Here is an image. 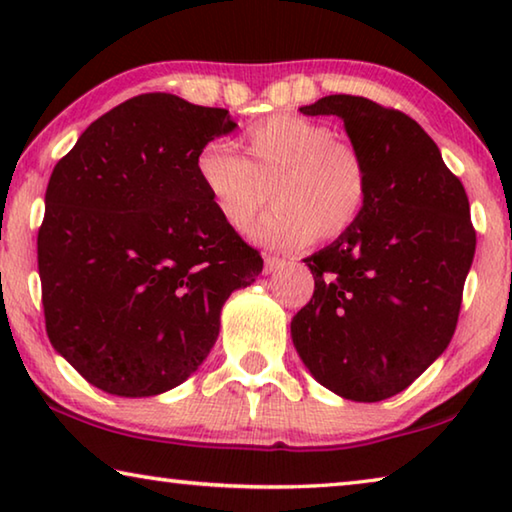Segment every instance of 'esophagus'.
<instances>
[{"label": "esophagus", "instance_id": "esophagus-1", "mask_svg": "<svg viewBox=\"0 0 512 512\" xmlns=\"http://www.w3.org/2000/svg\"><path fill=\"white\" fill-rule=\"evenodd\" d=\"M284 259L282 257H275V255H266L264 257V273L266 275H271V273H275V271H280V268H284Z\"/></svg>", "mask_w": 512, "mask_h": 512}]
</instances>
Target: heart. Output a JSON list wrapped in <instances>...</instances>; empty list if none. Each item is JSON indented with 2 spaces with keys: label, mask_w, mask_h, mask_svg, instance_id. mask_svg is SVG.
<instances>
[{
  "label": "heart",
  "mask_w": 512,
  "mask_h": 512,
  "mask_svg": "<svg viewBox=\"0 0 512 512\" xmlns=\"http://www.w3.org/2000/svg\"><path fill=\"white\" fill-rule=\"evenodd\" d=\"M244 155L212 142L196 155V173L216 214L244 230L273 194V210L250 239L271 248H302L316 237L334 241L366 212L370 171L357 146L336 140L320 121L273 115L241 137Z\"/></svg>",
  "instance_id": "obj_1"
}]
</instances>
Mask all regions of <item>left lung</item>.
<instances>
[{
  "mask_svg": "<svg viewBox=\"0 0 512 512\" xmlns=\"http://www.w3.org/2000/svg\"><path fill=\"white\" fill-rule=\"evenodd\" d=\"M302 115H336L370 171L361 219L302 259L314 296L291 339L320 386L352 402L409 388L452 341L476 232L436 142L400 110L329 94Z\"/></svg>",
  "mask_w": 512,
  "mask_h": 512,
  "instance_id": "obj_1",
  "label": "left lung"
}]
</instances>
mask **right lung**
I'll use <instances>...</instances> for the list:
<instances>
[{"instance_id": "add662e5", "label": "right lung", "mask_w": 512, "mask_h": 512, "mask_svg": "<svg viewBox=\"0 0 512 512\" xmlns=\"http://www.w3.org/2000/svg\"><path fill=\"white\" fill-rule=\"evenodd\" d=\"M223 108L140 94L85 128L51 173L38 232L54 350L117 397L167 393L214 348L221 309L262 257L216 214L196 155Z\"/></svg>"}]
</instances>
